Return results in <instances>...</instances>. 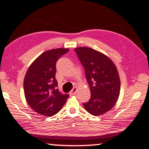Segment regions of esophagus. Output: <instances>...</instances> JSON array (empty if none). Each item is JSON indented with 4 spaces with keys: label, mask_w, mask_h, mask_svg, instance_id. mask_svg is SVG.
<instances>
[{
    "label": "esophagus",
    "mask_w": 149,
    "mask_h": 149,
    "mask_svg": "<svg viewBox=\"0 0 149 149\" xmlns=\"http://www.w3.org/2000/svg\"><path fill=\"white\" fill-rule=\"evenodd\" d=\"M76 92H77V88H73V89L71 90V92H70V95H75L76 93Z\"/></svg>",
    "instance_id": "34e87169"
}]
</instances>
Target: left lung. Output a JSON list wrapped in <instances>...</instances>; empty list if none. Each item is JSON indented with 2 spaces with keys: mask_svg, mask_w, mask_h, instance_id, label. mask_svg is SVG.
<instances>
[{
  "mask_svg": "<svg viewBox=\"0 0 149 149\" xmlns=\"http://www.w3.org/2000/svg\"><path fill=\"white\" fill-rule=\"evenodd\" d=\"M74 50L84 67L91 93L90 100L83 106L92 115H102L114 107L120 96V80L117 67L108 56L90 47H78Z\"/></svg>",
  "mask_w": 149,
  "mask_h": 149,
  "instance_id": "8db88e82",
  "label": "left lung"
}]
</instances>
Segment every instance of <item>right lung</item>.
Returning <instances> with one entry per match:
<instances>
[{"mask_svg":"<svg viewBox=\"0 0 149 149\" xmlns=\"http://www.w3.org/2000/svg\"><path fill=\"white\" fill-rule=\"evenodd\" d=\"M69 49L46 51L32 63L24 79V93L27 104L35 112L51 117L58 113L69 95L61 94L55 78L56 63Z\"/></svg>","mask_w":149,"mask_h":149,"instance_id":"right-lung-1","label":"right lung"}]
</instances>
